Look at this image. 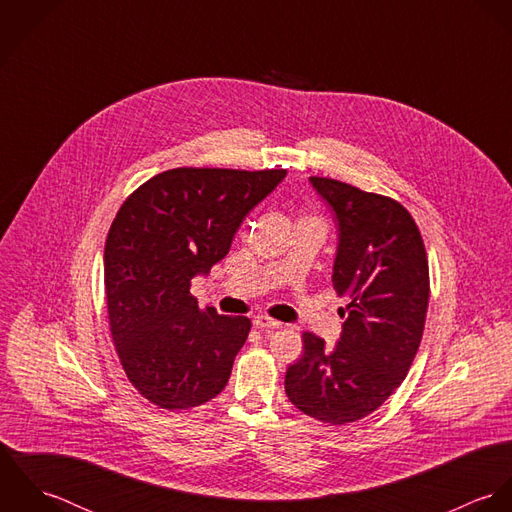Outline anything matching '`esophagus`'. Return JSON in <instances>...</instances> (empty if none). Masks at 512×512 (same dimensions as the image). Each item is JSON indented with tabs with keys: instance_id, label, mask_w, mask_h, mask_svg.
<instances>
[{
	"instance_id": "esophagus-1",
	"label": "esophagus",
	"mask_w": 512,
	"mask_h": 512,
	"mask_svg": "<svg viewBox=\"0 0 512 512\" xmlns=\"http://www.w3.org/2000/svg\"><path fill=\"white\" fill-rule=\"evenodd\" d=\"M252 323H254L256 329H278V327L282 325L280 321H276V319H272V317H268V315H256V317L252 319Z\"/></svg>"
}]
</instances>
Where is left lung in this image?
<instances>
[{"instance_id":"obj_1","label":"left lung","mask_w":512,"mask_h":512,"mask_svg":"<svg viewBox=\"0 0 512 512\" xmlns=\"http://www.w3.org/2000/svg\"><path fill=\"white\" fill-rule=\"evenodd\" d=\"M339 224L333 288L349 297L339 343L303 333L286 394L303 414L343 426L372 414L402 384L418 353L430 299L422 234L394 199L309 177Z\"/></svg>"}]
</instances>
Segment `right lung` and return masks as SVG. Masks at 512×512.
<instances>
[{
    "label": "right lung",
    "instance_id": "add662e5",
    "mask_svg": "<svg viewBox=\"0 0 512 512\" xmlns=\"http://www.w3.org/2000/svg\"><path fill=\"white\" fill-rule=\"evenodd\" d=\"M286 169L177 167L140 185L104 246L112 341L132 386L163 410H189L222 392L248 317L199 307L191 280L222 260L244 217Z\"/></svg>",
    "mask_w": 512,
    "mask_h": 512
}]
</instances>
